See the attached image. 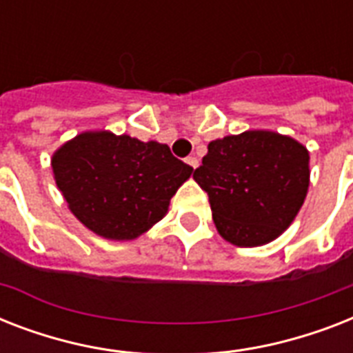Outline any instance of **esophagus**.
Returning <instances> with one entry per match:
<instances>
[{
	"instance_id": "obj_1",
	"label": "esophagus",
	"mask_w": 353,
	"mask_h": 353,
	"mask_svg": "<svg viewBox=\"0 0 353 353\" xmlns=\"http://www.w3.org/2000/svg\"><path fill=\"white\" fill-rule=\"evenodd\" d=\"M185 161H187V165H190V166H192V168H198V165H199L198 157H194V155H188V157Z\"/></svg>"
}]
</instances>
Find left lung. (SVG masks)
Listing matches in <instances>:
<instances>
[{"mask_svg": "<svg viewBox=\"0 0 353 353\" xmlns=\"http://www.w3.org/2000/svg\"><path fill=\"white\" fill-rule=\"evenodd\" d=\"M194 179L209 194L223 240L258 247L276 240L299 214L310 187V152L290 135L247 130L209 143Z\"/></svg>", "mask_w": 353, "mask_h": 353, "instance_id": "left-lung-1", "label": "left lung"}]
</instances>
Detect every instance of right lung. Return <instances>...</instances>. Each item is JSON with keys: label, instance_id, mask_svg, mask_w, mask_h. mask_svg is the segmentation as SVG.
<instances>
[{"label": "right lung", "instance_id": "add662e5", "mask_svg": "<svg viewBox=\"0 0 353 353\" xmlns=\"http://www.w3.org/2000/svg\"><path fill=\"white\" fill-rule=\"evenodd\" d=\"M52 176L74 218L106 240L128 241L165 218L192 166L166 144L108 130L82 132L51 157Z\"/></svg>", "mask_w": 353, "mask_h": 353}]
</instances>
